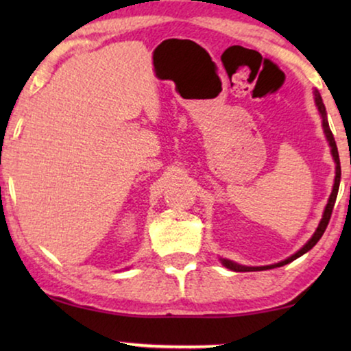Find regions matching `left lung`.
I'll use <instances>...</instances> for the list:
<instances>
[{"label": "left lung", "mask_w": 351, "mask_h": 351, "mask_svg": "<svg viewBox=\"0 0 351 351\" xmlns=\"http://www.w3.org/2000/svg\"><path fill=\"white\" fill-rule=\"evenodd\" d=\"M313 97H315L316 108H318V112H319L321 124H323V131H324L326 141H328L329 147H330V155H332V160L335 162V177H334L332 191H330V195H329V199H328V204H326V208H324L323 217H321L318 227H316L315 233L311 234V238L308 239V241H306L304 246L299 249V251L294 252V254H292V256H289L287 258H285V261H281V262H278V263H271V265H263V267H246V265H239V263L233 262V261H228V258L220 257V262H222V265L230 268V270H233V271H261V270H271V268L282 267V265H286V263H291L292 261H295V258H299L300 256H304L305 252H308L310 249L313 247L315 244L319 241L321 237H323L326 227H328L330 214H332V209H334V204H335V199H337L339 185H340V174H342V172H340V160H339L337 145H335L334 136H332V132H330V128H329V123H328V113H326V107H324V104H323V99H321V95L318 93V89L313 90Z\"/></svg>", "instance_id": "obj_1"}]
</instances>
